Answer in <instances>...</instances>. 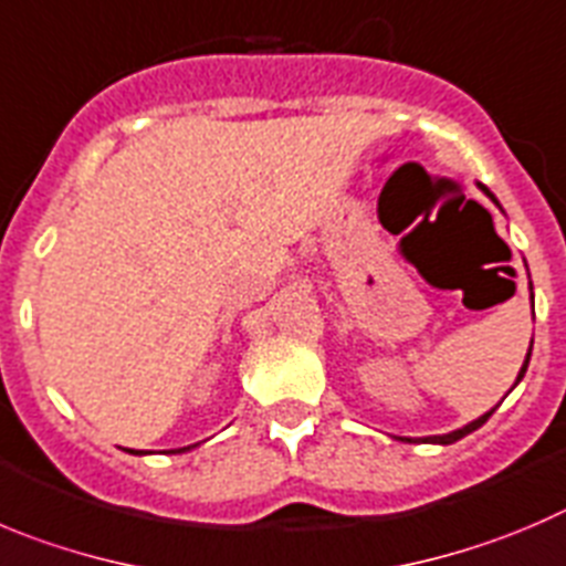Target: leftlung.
Listing matches in <instances>:
<instances>
[{"label": "left lung", "mask_w": 566, "mask_h": 566, "mask_svg": "<svg viewBox=\"0 0 566 566\" xmlns=\"http://www.w3.org/2000/svg\"><path fill=\"white\" fill-rule=\"evenodd\" d=\"M480 189H483L485 195H489L491 200H494V203H497V198H494V195L489 192V187H483V184H478ZM500 206V203H497ZM527 363H531V352H527V357H525V363H522V368H520V377H516V382H520L522 377H525V371H527ZM514 382V385H516ZM494 413V410H489V413H483L480 416V419H474V421H469L467 427H461V430H452V432H447V436H430V438H399V441H427V443H455V441H461L463 436H469V432H474L478 430V427H483L485 421H489V416Z\"/></svg>", "instance_id": "1"}]
</instances>
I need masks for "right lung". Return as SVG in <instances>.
<instances>
[{"label": "right lung", "instance_id": "right-lung-1", "mask_svg": "<svg viewBox=\"0 0 566 566\" xmlns=\"http://www.w3.org/2000/svg\"><path fill=\"white\" fill-rule=\"evenodd\" d=\"M184 450H187V447H184ZM184 450H172V452H184ZM130 452H134V450H130ZM136 455H142V452H136Z\"/></svg>", "mask_w": 566, "mask_h": 566}]
</instances>
